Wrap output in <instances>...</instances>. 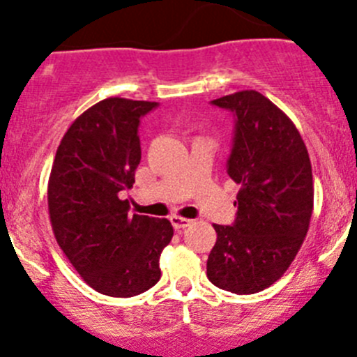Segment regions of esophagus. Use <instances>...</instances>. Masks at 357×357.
<instances>
[{
  "instance_id": "1",
  "label": "esophagus",
  "mask_w": 357,
  "mask_h": 357,
  "mask_svg": "<svg viewBox=\"0 0 357 357\" xmlns=\"http://www.w3.org/2000/svg\"><path fill=\"white\" fill-rule=\"evenodd\" d=\"M171 222H172V227H174L176 231H183V229L190 227V225L194 224V220L183 218V216H172Z\"/></svg>"
}]
</instances>
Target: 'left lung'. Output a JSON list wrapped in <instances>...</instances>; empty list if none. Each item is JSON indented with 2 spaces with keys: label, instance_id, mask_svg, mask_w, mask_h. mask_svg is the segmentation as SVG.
I'll use <instances>...</instances> for the list:
<instances>
[{
  "label": "left lung",
  "instance_id": "left-lung-1",
  "mask_svg": "<svg viewBox=\"0 0 357 357\" xmlns=\"http://www.w3.org/2000/svg\"><path fill=\"white\" fill-rule=\"evenodd\" d=\"M211 103L234 114L227 172L241 188L234 224L213 225L206 269L216 287L255 294L282 278L305 241L314 211L312 163L291 118L255 89Z\"/></svg>",
  "mask_w": 357,
  "mask_h": 357
}]
</instances>
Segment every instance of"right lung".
<instances>
[{
	"label": "right lung",
	"mask_w": 357,
	"mask_h": 357,
	"mask_svg": "<svg viewBox=\"0 0 357 357\" xmlns=\"http://www.w3.org/2000/svg\"><path fill=\"white\" fill-rule=\"evenodd\" d=\"M156 102L112 96L70 125L56 151L47 186L54 238L89 287L132 298L160 280V254L174 229L167 218L128 215L121 192L141 162L137 130Z\"/></svg>",
	"instance_id": "add662e5"
}]
</instances>
